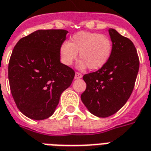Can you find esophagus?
<instances>
[{"label": "esophagus", "instance_id": "esophagus-1", "mask_svg": "<svg viewBox=\"0 0 151 151\" xmlns=\"http://www.w3.org/2000/svg\"><path fill=\"white\" fill-rule=\"evenodd\" d=\"M82 78V74L78 72H76L75 73V78L76 79H79V78Z\"/></svg>", "mask_w": 151, "mask_h": 151}]
</instances>
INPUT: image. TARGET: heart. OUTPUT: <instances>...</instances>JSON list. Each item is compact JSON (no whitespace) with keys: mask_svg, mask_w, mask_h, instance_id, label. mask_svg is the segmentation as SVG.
Returning a JSON list of instances; mask_svg holds the SVG:
<instances>
[{"mask_svg":"<svg viewBox=\"0 0 151 151\" xmlns=\"http://www.w3.org/2000/svg\"><path fill=\"white\" fill-rule=\"evenodd\" d=\"M78 53L82 61L79 67L98 70L109 61L112 53V42L106 36L81 31L70 37V42H63L60 47L61 61L70 65L78 58Z\"/></svg>","mask_w":151,"mask_h":151,"instance_id":"obj_1","label":"heart"}]
</instances>
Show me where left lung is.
<instances>
[{
    "label": "left lung",
    "instance_id": "1",
    "mask_svg": "<svg viewBox=\"0 0 151 151\" xmlns=\"http://www.w3.org/2000/svg\"><path fill=\"white\" fill-rule=\"evenodd\" d=\"M112 53L96 72L83 76L86 89L81 99L88 110L99 118L114 114L126 104L134 87L139 59L133 42L115 29H109Z\"/></svg>",
    "mask_w": 151,
    "mask_h": 151
}]
</instances>
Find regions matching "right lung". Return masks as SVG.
I'll return each mask as SVG.
<instances>
[{
    "label": "right lung",
    "mask_w": 151,
    "mask_h": 151,
    "mask_svg": "<svg viewBox=\"0 0 151 151\" xmlns=\"http://www.w3.org/2000/svg\"><path fill=\"white\" fill-rule=\"evenodd\" d=\"M67 30L40 29L20 39L9 63V81L17 106L28 118L44 120L53 114L74 71L60 61Z\"/></svg>",
    "instance_id": "1"
}]
</instances>
